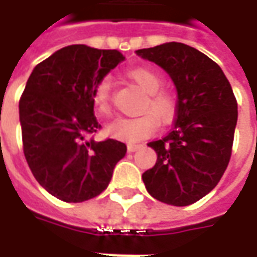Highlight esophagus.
<instances>
[{
    "label": "esophagus",
    "mask_w": 257,
    "mask_h": 257,
    "mask_svg": "<svg viewBox=\"0 0 257 257\" xmlns=\"http://www.w3.org/2000/svg\"><path fill=\"white\" fill-rule=\"evenodd\" d=\"M140 147H142L140 144H132V143H130L128 146H127V150H128L130 153H133V152H136V150H139Z\"/></svg>",
    "instance_id": "34e87169"
}]
</instances>
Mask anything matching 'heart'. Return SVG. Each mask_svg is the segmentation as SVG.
Returning <instances> with one entry per match:
<instances>
[{
    "mask_svg": "<svg viewBox=\"0 0 257 257\" xmlns=\"http://www.w3.org/2000/svg\"><path fill=\"white\" fill-rule=\"evenodd\" d=\"M125 75L146 94L143 103L140 105V111L143 114L130 118L114 120L107 127V133L118 140L139 142L156 133L159 120L164 124L172 121L177 113L179 100L173 90L162 88L163 75L153 67H134L130 68ZM91 101L98 117H111V83L107 78H103L94 85Z\"/></svg>",
    "mask_w": 257,
    "mask_h": 257,
    "instance_id": "b5f03b06",
    "label": "heart"
}]
</instances>
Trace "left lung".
Listing matches in <instances>:
<instances>
[{
    "mask_svg": "<svg viewBox=\"0 0 257 257\" xmlns=\"http://www.w3.org/2000/svg\"><path fill=\"white\" fill-rule=\"evenodd\" d=\"M164 68L177 88L174 128L150 142L157 162L143 173L159 202L189 206L220 182L232 156L237 101L222 68L199 50L167 43L136 51Z\"/></svg>",
    "mask_w": 257,
    "mask_h": 257,
    "instance_id": "8db88e82",
    "label": "left lung"
}]
</instances>
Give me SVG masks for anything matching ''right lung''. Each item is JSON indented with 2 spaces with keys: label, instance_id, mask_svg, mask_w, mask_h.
Instances as JSON below:
<instances>
[{
  "label": "right lung",
  "instance_id": "1",
  "mask_svg": "<svg viewBox=\"0 0 257 257\" xmlns=\"http://www.w3.org/2000/svg\"><path fill=\"white\" fill-rule=\"evenodd\" d=\"M124 57L117 50L68 45L35 65L20 98L23 150L50 194L81 203L103 193L127 152L125 144L95 142L94 85Z\"/></svg>",
  "mask_w": 257,
  "mask_h": 257
}]
</instances>
